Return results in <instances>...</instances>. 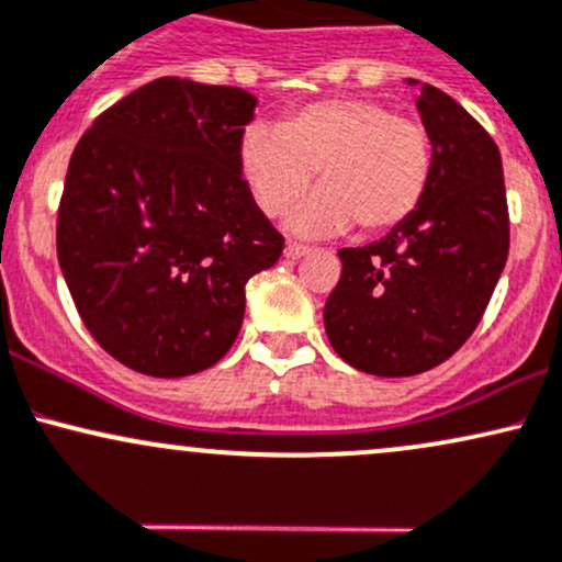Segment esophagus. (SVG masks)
I'll use <instances>...</instances> for the list:
<instances>
[{
    "instance_id": "1",
    "label": "esophagus",
    "mask_w": 562,
    "mask_h": 562,
    "mask_svg": "<svg viewBox=\"0 0 562 562\" xmlns=\"http://www.w3.org/2000/svg\"><path fill=\"white\" fill-rule=\"evenodd\" d=\"M311 247H305V244H297V241H289L286 249H283V257H289V260H297V257L307 255Z\"/></svg>"
}]
</instances>
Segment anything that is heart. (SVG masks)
Here are the masks:
<instances>
[{"mask_svg": "<svg viewBox=\"0 0 562 562\" xmlns=\"http://www.w3.org/2000/svg\"><path fill=\"white\" fill-rule=\"evenodd\" d=\"M238 167L265 214L300 204L318 172V196L294 220L302 233H334L358 223L384 233L406 223L432 178V140L419 119L398 116L366 98L307 103L270 130L244 132Z\"/></svg>", "mask_w": 562, "mask_h": 562, "instance_id": "heart-1", "label": "heart"}]
</instances>
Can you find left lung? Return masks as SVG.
<instances>
[{
  "instance_id": "1",
  "label": "left lung",
  "mask_w": 562,
  "mask_h": 562,
  "mask_svg": "<svg viewBox=\"0 0 562 562\" xmlns=\"http://www.w3.org/2000/svg\"><path fill=\"white\" fill-rule=\"evenodd\" d=\"M417 105L432 140L425 199L380 241L339 249L324 307L337 356L374 376L422 374L462 348L509 255L496 143L438 87L422 85Z\"/></svg>"
}]
</instances>
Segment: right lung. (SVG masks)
Returning <instances> with one entry per match:
<instances>
[{
    "instance_id": "obj_1",
    "label": "right lung",
    "mask_w": 562,
    "mask_h": 562,
    "mask_svg": "<svg viewBox=\"0 0 562 562\" xmlns=\"http://www.w3.org/2000/svg\"><path fill=\"white\" fill-rule=\"evenodd\" d=\"M257 98L161 77L94 119L68 161L58 262L94 342L148 376H188L231 350L244 286L283 236L238 167Z\"/></svg>"
}]
</instances>
